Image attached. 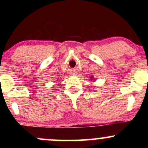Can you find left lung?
<instances>
[{"instance_id": "left-lung-1", "label": "left lung", "mask_w": 148, "mask_h": 148, "mask_svg": "<svg viewBox=\"0 0 148 148\" xmlns=\"http://www.w3.org/2000/svg\"><path fill=\"white\" fill-rule=\"evenodd\" d=\"M90 79H91V80H92L93 79V77H92V76H90ZM93 80H94V79H93Z\"/></svg>"}]
</instances>
